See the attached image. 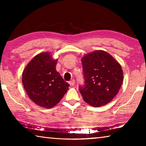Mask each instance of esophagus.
<instances>
[{
    "label": "esophagus",
    "instance_id": "1",
    "mask_svg": "<svg viewBox=\"0 0 146 146\" xmlns=\"http://www.w3.org/2000/svg\"><path fill=\"white\" fill-rule=\"evenodd\" d=\"M75 80H74V79H72V80H71L70 82H69V84H70L71 86H73L75 84Z\"/></svg>",
    "mask_w": 146,
    "mask_h": 146
}]
</instances>
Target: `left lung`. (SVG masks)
<instances>
[{
    "label": "left lung",
    "instance_id": "1",
    "mask_svg": "<svg viewBox=\"0 0 146 146\" xmlns=\"http://www.w3.org/2000/svg\"><path fill=\"white\" fill-rule=\"evenodd\" d=\"M84 85L79 91L86 103L93 107L104 106L117 95L123 82L120 64L106 51L97 50L82 60Z\"/></svg>",
    "mask_w": 146,
    "mask_h": 146
}]
</instances>
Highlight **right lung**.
Segmentation results:
<instances>
[{
  "mask_svg": "<svg viewBox=\"0 0 146 146\" xmlns=\"http://www.w3.org/2000/svg\"><path fill=\"white\" fill-rule=\"evenodd\" d=\"M57 59L49 52L36 55L23 73V84L29 98L36 105L51 108L60 102L70 84L56 70Z\"/></svg>",
  "mask_w": 146,
  "mask_h": 146,
  "instance_id": "1",
  "label": "right lung"
}]
</instances>
